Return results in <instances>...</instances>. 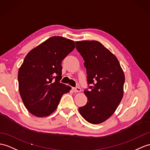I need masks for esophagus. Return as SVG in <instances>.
<instances>
[{
  "instance_id": "esophagus-1",
  "label": "esophagus",
  "mask_w": 150,
  "mask_h": 150,
  "mask_svg": "<svg viewBox=\"0 0 150 150\" xmlns=\"http://www.w3.org/2000/svg\"><path fill=\"white\" fill-rule=\"evenodd\" d=\"M72 90L74 92H80L81 91V89L79 87H76V88H72Z\"/></svg>"
}]
</instances>
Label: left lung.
Returning a JSON list of instances; mask_svg holds the SVG:
<instances>
[{
  "label": "left lung",
  "instance_id": "8db88e82",
  "mask_svg": "<svg viewBox=\"0 0 150 150\" xmlns=\"http://www.w3.org/2000/svg\"><path fill=\"white\" fill-rule=\"evenodd\" d=\"M76 46L92 85L91 90L84 91L88 101L79 111L87 122L99 124L111 117L121 102L125 75L117 58L100 42L76 41Z\"/></svg>",
  "mask_w": 150,
  "mask_h": 150
}]
</instances>
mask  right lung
I'll return each mask as SVG.
<instances>
[{"instance_id": "1", "label": "right lung", "mask_w": 150, "mask_h": 150, "mask_svg": "<svg viewBox=\"0 0 150 150\" xmlns=\"http://www.w3.org/2000/svg\"><path fill=\"white\" fill-rule=\"evenodd\" d=\"M72 40L53 36L30 50L18 71L19 92L25 108L37 117L52 114L71 87L61 83L62 62L74 49Z\"/></svg>"}]
</instances>
